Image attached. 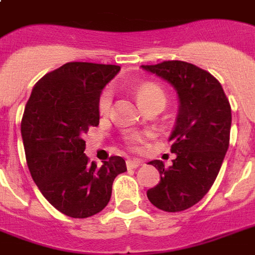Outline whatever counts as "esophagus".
<instances>
[{"instance_id": "1", "label": "esophagus", "mask_w": 255, "mask_h": 255, "mask_svg": "<svg viewBox=\"0 0 255 255\" xmlns=\"http://www.w3.org/2000/svg\"><path fill=\"white\" fill-rule=\"evenodd\" d=\"M127 168L128 169H135V168L140 167L141 165V160L139 159H129L127 160Z\"/></svg>"}]
</instances>
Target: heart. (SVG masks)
Instances as JSON below:
<instances>
[{
  "label": "heart",
  "mask_w": 255,
  "mask_h": 255,
  "mask_svg": "<svg viewBox=\"0 0 255 255\" xmlns=\"http://www.w3.org/2000/svg\"><path fill=\"white\" fill-rule=\"evenodd\" d=\"M136 95H137V99H139L140 104L143 106V108L148 107L149 104L152 103H165V95H164L163 90L159 87V86L153 85V83H143L140 85L136 90ZM112 103V92L110 88H106L102 95L99 98V103H98V107H99V112L102 115H106L110 111ZM143 135L140 133H129L127 136V143L129 144L131 148H137L140 147V144L143 143Z\"/></svg>",
  "instance_id": "obj_1"
}]
</instances>
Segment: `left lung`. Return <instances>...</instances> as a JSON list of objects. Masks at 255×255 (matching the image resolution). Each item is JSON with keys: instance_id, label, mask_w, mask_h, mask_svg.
<instances>
[{"instance_id": "obj_1", "label": "left lung", "mask_w": 255, "mask_h": 255, "mask_svg": "<svg viewBox=\"0 0 255 255\" xmlns=\"http://www.w3.org/2000/svg\"><path fill=\"white\" fill-rule=\"evenodd\" d=\"M167 81L178 98V114L169 136L176 153L172 165L149 161L160 182L148 189V200L164 212H181L197 204L213 185L229 148L232 108L222 86L197 66L165 61L141 66Z\"/></svg>"}]
</instances>
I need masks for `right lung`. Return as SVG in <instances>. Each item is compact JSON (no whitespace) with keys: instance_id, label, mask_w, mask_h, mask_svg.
Masks as SVG:
<instances>
[{"instance_id":"right-lung-1","label":"right lung","mask_w":255,"mask_h":255,"mask_svg":"<svg viewBox=\"0 0 255 255\" xmlns=\"http://www.w3.org/2000/svg\"><path fill=\"white\" fill-rule=\"evenodd\" d=\"M119 66L70 62L33 87L21 123L27 167L43 197L61 213L87 218L107 206L112 182L127 170L120 156L88 161L83 135L99 124L102 90Z\"/></svg>"}]
</instances>
